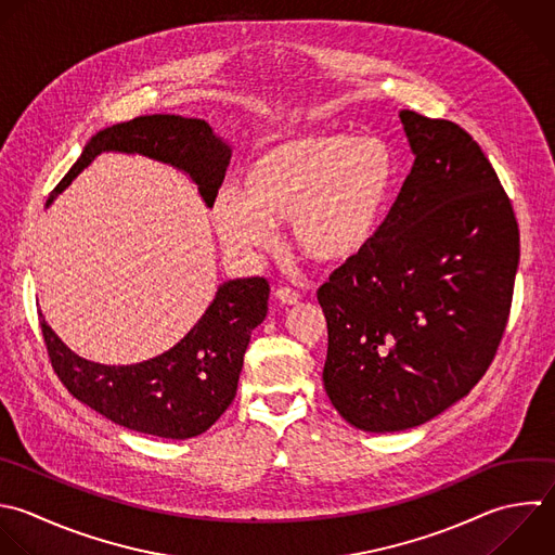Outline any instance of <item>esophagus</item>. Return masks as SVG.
<instances>
[{"label":"esophagus","instance_id":"34e87169","mask_svg":"<svg viewBox=\"0 0 555 555\" xmlns=\"http://www.w3.org/2000/svg\"><path fill=\"white\" fill-rule=\"evenodd\" d=\"M275 299L282 306H295V304H299V293L293 291V288H278L275 291Z\"/></svg>","mask_w":555,"mask_h":555}]
</instances>
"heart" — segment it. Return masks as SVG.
Returning a JSON list of instances; mask_svg holds the SVG:
<instances>
[{"instance_id":"obj_1","label":"heart","mask_w":555,"mask_h":555,"mask_svg":"<svg viewBox=\"0 0 555 555\" xmlns=\"http://www.w3.org/2000/svg\"><path fill=\"white\" fill-rule=\"evenodd\" d=\"M403 184L399 154L384 141L345 130L284 137L260 150L215 193L210 217L236 254L273 245L288 223L293 249L317 267L358 260L386 228Z\"/></svg>"}]
</instances>
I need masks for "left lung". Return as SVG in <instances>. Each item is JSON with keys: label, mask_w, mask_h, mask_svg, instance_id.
Segmentation results:
<instances>
[{"label": "left lung", "mask_w": 555, "mask_h": 555, "mask_svg": "<svg viewBox=\"0 0 555 555\" xmlns=\"http://www.w3.org/2000/svg\"><path fill=\"white\" fill-rule=\"evenodd\" d=\"M414 156L379 238L317 297L323 386L364 431L427 423L470 392L507 323L518 267L512 204L455 124L401 111Z\"/></svg>", "instance_id": "8db88e82"}]
</instances>
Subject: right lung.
I'll use <instances>...</instances> for the list:
<instances>
[{
	"instance_id": "right-lung-1",
	"label": "right lung",
	"mask_w": 555,
	"mask_h": 555,
	"mask_svg": "<svg viewBox=\"0 0 555 555\" xmlns=\"http://www.w3.org/2000/svg\"><path fill=\"white\" fill-rule=\"evenodd\" d=\"M106 152L139 154L191 178L210 208L230 165L232 147L204 119L147 115L100 130L54 189L48 206ZM269 282L236 278L217 288L193 330L169 351L137 364H100L74 353L39 312L54 371L67 390L113 423L160 438L204 434L234 401L243 356L267 317Z\"/></svg>"
}]
</instances>
